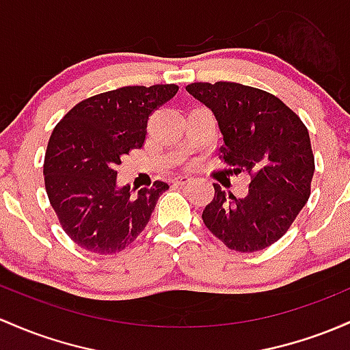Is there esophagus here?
<instances>
[{
    "mask_svg": "<svg viewBox=\"0 0 350 350\" xmlns=\"http://www.w3.org/2000/svg\"><path fill=\"white\" fill-rule=\"evenodd\" d=\"M191 181L189 176H176V178H172V183L178 184V186H183V184H187Z\"/></svg>",
    "mask_w": 350,
    "mask_h": 350,
    "instance_id": "34e87169",
    "label": "esophagus"
}]
</instances>
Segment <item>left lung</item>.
Listing matches in <instances>:
<instances>
[{"label": "left lung", "instance_id": "8db88e82", "mask_svg": "<svg viewBox=\"0 0 350 350\" xmlns=\"http://www.w3.org/2000/svg\"><path fill=\"white\" fill-rule=\"evenodd\" d=\"M186 90L217 119L222 134L217 156L234 172L251 176L243 199L214 184L202 221L229 249L262 251L287 232L310 196L316 166L309 131L267 91L228 81L191 83Z\"/></svg>", "mask_w": 350, "mask_h": 350}]
</instances>
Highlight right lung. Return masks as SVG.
Masks as SVG:
<instances>
[{
  "label": "right lung",
  "instance_id": "add662e5",
  "mask_svg": "<svg viewBox=\"0 0 350 350\" xmlns=\"http://www.w3.org/2000/svg\"><path fill=\"white\" fill-rule=\"evenodd\" d=\"M176 84L124 86L91 96L53 129L44 154V186L63 231L96 254L122 251L143 232L169 186L156 181L134 196L116 186L121 159L144 146L148 119L174 98Z\"/></svg>",
  "mask_w": 350,
  "mask_h": 350
}]
</instances>
